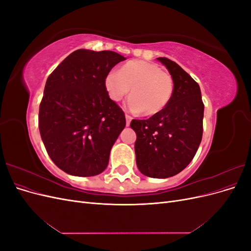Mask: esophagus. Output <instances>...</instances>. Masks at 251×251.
Masks as SVG:
<instances>
[{
  "mask_svg": "<svg viewBox=\"0 0 251 251\" xmlns=\"http://www.w3.org/2000/svg\"><path fill=\"white\" fill-rule=\"evenodd\" d=\"M126 126H130V124H131V120H132V117L130 116V115H126Z\"/></svg>",
  "mask_w": 251,
  "mask_h": 251,
  "instance_id": "34e87169",
  "label": "esophagus"
}]
</instances>
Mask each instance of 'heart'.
<instances>
[{
    "instance_id": "b5f03b06",
    "label": "heart",
    "mask_w": 251,
    "mask_h": 251,
    "mask_svg": "<svg viewBox=\"0 0 251 251\" xmlns=\"http://www.w3.org/2000/svg\"><path fill=\"white\" fill-rule=\"evenodd\" d=\"M104 87L114 101H120L130 92L127 108L144 115H155L169 104L174 92L172 75L158 66L143 60L126 63L119 71H110Z\"/></svg>"
}]
</instances>
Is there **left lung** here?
<instances>
[{"label":"left lung","instance_id":"1","mask_svg":"<svg viewBox=\"0 0 251 251\" xmlns=\"http://www.w3.org/2000/svg\"><path fill=\"white\" fill-rule=\"evenodd\" d=\"M174 80L169 104L149 119H133L136 163L148 177L169 178L193 160L203 134L204 103L201 90L191 75L173 60L158 57Z\"/></svg>","mask_w":251,"mask_h":251}]
</instances>
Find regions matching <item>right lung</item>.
Masks as SVG:
<instances>
[{
	"label": "right lung",
	"instance_id": "right-lung-1",
	"mask_svg": "<svg viewBox=\"0 0 251 251\" xmlns=\"http://www.w3.org/2000/svg\"><path fill=\"white\" fill-rule=\"evenodd\" d=\"M125 59L114 51L78 49L47 78L39 128L51 160L67 174L90 177L107 168L126 117L109 97L104 79Z\"/></svg>",
	"mask_w": 251,
	"mask_h": 251
}]
</instances>
